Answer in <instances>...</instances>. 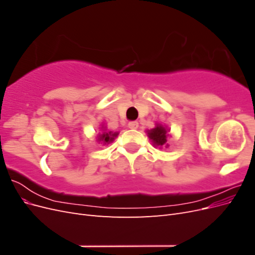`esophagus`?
Instances as JSON below:
<instances>
[{
    "mask_svg": "<svg viewBox=\"0 0 255 255\" xmlns=\"http://www.w3.org/2000/svg\"><path fill=\"white\" fill-rule=\"evenodd\" d=\"M138 127H139V123L137 121H130L128 122V128H132V129H136Z\"/></svg>",
    "mask_w": 255,
    "mask_h": 255,
    "instance_id": "34e87169",
    "label": "esophagus"
}]
</instances>
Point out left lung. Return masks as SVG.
<instances>
[{
  "label": "left lung",
  "instance_id": "1",
  "mask_svg": "<svg viewBox=\"0 0 255 255\" xmlns=\"http://www.w3.org/2000/svg\"><path fill=\"white\" fill-rule=\"evenodd\" d=\"M169 128L163 125H156L155 128L146 130V134L152 141L153 145L161 148H169V144L167 143V139L169 137Z\"/></svg>",
  "mask_w": 255,
  "mask_h": 255
}]
</instances>
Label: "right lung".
<instances>
[{
  "label": "right lung",
  "mask_w": 255,
  "mask_h": 255,
  "mask_svg": "<svg viewBox=\"0 0 255 255\" xmlns=\"http://www.w3.org/2000/svg\"><path fill=\"white\" fill-rule=\"evenodd\" d=\"M101 132H100L97 136V141L103 145L109 144L115 140V138L119 135V132H113V130H107V128L104 126H101L100 128Z\"/></svg>",
  "instance_id": "obj_1"
}]
</instances>
